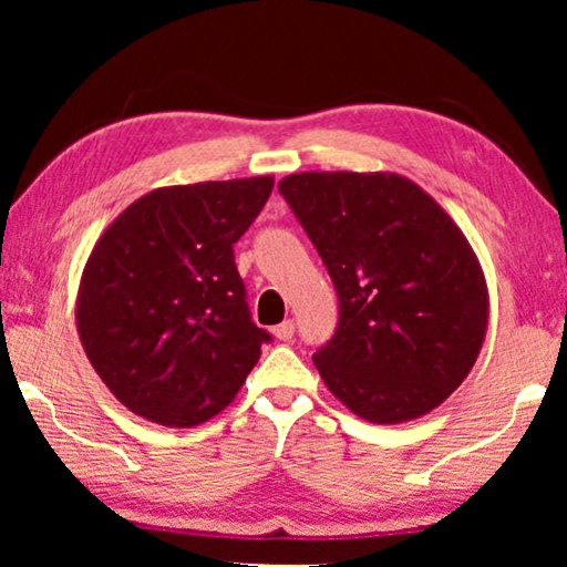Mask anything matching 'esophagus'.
Returning <instances> with one entry per match:
<instances>
[{
	"label": "esophagus",
	"instance_id": "esophagus-1",
	"mask_svg": "<svg viewBox=\"0 0 567 567\" xmlns=\"http://www.w3.org/2000/svg\"><path fill=\"white\" fill-rule=\"evenodd\" d=\"M292 334H295L292 320H285V322H280V324H277V328H275V338L282 340V342H290Z\"/></svg>",
	"mask_w": 567,
	"mask_h": 567
}]
</instances>
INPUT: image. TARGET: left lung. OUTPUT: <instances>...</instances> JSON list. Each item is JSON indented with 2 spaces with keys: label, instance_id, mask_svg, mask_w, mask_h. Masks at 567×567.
Wrapping results in <instances>:
<instances>
[{
  "label": "left lung",
  "instance_id": "obj_1",
  "mask_svg": "<svg viewBox=\"0 0 567 567\" xmlns=\"http://www.w3.org/2000/svg\"><path fill=\"white\" fill-rule=\"evenodd\" d=\"M277 189L340 297L338 332L312 354L328 390L375 425L443 405L473 370L491 318L463 229L395 172H297Z\"/></svg>",
  "mask_w": 567,
  "mask_h": 567
}]
</instances>
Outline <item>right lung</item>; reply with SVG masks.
Returning <instances> with one entry per match:
<instances>
[{
  "mask_svg": "<svg viewBox=\"0 0 567 567\" xmlns=\"http://www.w3.org/2000/svg\"><path fill=\"white\" fill-rule=\"evenodd\" d=\"M272 175L157 187L114 217L82 270L87 360L134 415L195 427L235 400L270 334L249 320L233 245Z\"/></svg>",
  "mask_w": 567,
  "mask_h": 567,
  "instance_id": "add662e5",
  "label": "right lung"
}]
</instances>
